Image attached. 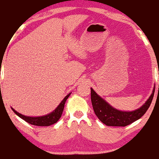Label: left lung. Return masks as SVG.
<instances>
[{
    "label": "left lung",
    "mask_w": 159,
    "mask_h": 159,
    "mask_svg": "<svg viewBox=\"0 0 159 159\" xmlns=\"http://www.w3.org/2000/svg\"><path fill=\"white\" fill-rule=\"evenodd\" d=\"M155 90L140 108L133 111H122L114 108L91 88V102L95 114L100 121L108 126H126L140 119L148 110L152 101Z\"/></svg>",
    "instance_id": "obj_1"
}]
</instances>
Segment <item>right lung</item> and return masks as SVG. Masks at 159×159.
<instances>
[{
    "label": "right lung",
    "mask_w": 159,
    "mask_h": 159,
    "mask_svg": "<svg viewBox=\"0 0 159 159\" xmlns=\"http://www.w3.org/2000/svg\"><path fill=\"white\" fill-rule=\"evenodd\" d=\"M71 93H69L66 97L62 100V102L60 103L54 111H53L50 114L45 115V116H27L25 115H22L17 112L16 110H14L12 107V110L15 113L16 115L19 116L20 118L23 119L27 123L31 124L34 125H37V126H49V125H53V124L56 123L59 120L60 118L61 117L62 113L63 111V108H64V105L66 101L67 98L70 96Z\"/></svg>",
    "instance_id": "add662e5"
}]
</instances>
